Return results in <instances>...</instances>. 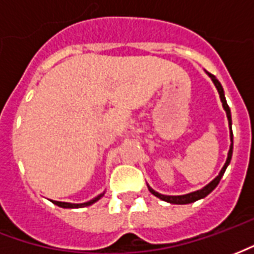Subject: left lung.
<instances>
[{"label": "left lung", "mask_w": 254, "mask_h": 254, "mask_svg": "<svg viewBox=\"0 0 254 254\" xmlns=\"http://www.w3.org/2000/svg\"><path fill=\"white\" fill-rule=\"evenodd\" d=\"M209 74V77L212 78L213 84L216 85V88H218V92L220 95V100H222V103H223V107L224 110H226V114H227V118H229V124H230V129H231V113H230V107L227 105V102H226V98H224V92H223V88H222V84L219 83V80L213 74L211 73H208ZM230 136H231V145H230V151H229V155H227V160H226V163H224L223 169L220 170L219 173V176L213 180L212 182H209L207 187L202 188L200 190L197 191H193V193H189V194H185V196H165V194H160L158 191H155L154 189H151L148 188L149 191L154 194V196L159 197L160 200H163V201H167V202H171V204H189V202H194L197 200H200L202 197H205L207 194H209L211 191L215 189V188L218 187V184L222 180V177H223L224 171L227 169V166H229L230 160H231V156H233V132L230 133Z\"/></svg>", "instance_id": "obj_1"}]
</instances>
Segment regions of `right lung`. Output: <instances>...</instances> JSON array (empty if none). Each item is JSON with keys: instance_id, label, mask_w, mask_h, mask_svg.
<instances>
[{"instance_id": "right-lung-1", "label": "right lung", "mask_w": 254, "mask_h": 254, "mask_svg": "<svg viewBox=\"0 0 254 254\" xmlns=\"http://www.w3.org/2000/svg\"><path fill=\"white\" fill-rule=\"evenodd\" d=\"M103 196V194H99L98 197H95L94 200H91V201H87L84 202V204H70V202H63V201H53L56 205H58V207L61 208H78V207H88V205H91V204H94L95 201H98L100 197Z\"/></svg>"}]
</instances>
